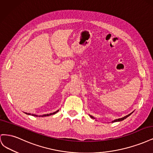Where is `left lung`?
<instances>
[{
	"label": "left lung",
	"mask_w": 153,
	"mask_h": 153,
	"mask_svg": "<svg viewBox=\"0 0 153 153\" xmlns=\"http://www.w3.org/2000/svg\"><path fill=\"white\" fill-rule=\"evenodd\" d=\"M133 112H132L131 113H130V114H129L128 115H126V116H124V117H122V118H119V119H115V120H114V121H112V123H114V122H120V121H123V120H124L125 119H126L128 117H129V115H130L132 113H133ZM89 116L92 118V119H95L96 118L95 117H94L93 116H92V115H89Z\"/></svg>",
	"instance_id": "1"
}]
</instances>
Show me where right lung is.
<instances>
[{
    "label": "right lung",
    "instance_id": "add662e5",
    "mask_svg": "<svg viewBox=\"0 0 153 153\" xmlns=\"http://www.w3.org/2000/svg\"><path fill=\"white\" fill-rule=\"evenodd\" d=\"M59 111V110L55 111V112H53V113H50V114H44V115H36V114H31L30 113H26V112H24L25 113V114H27V115H32V116H35V117H46V116H50V115H53L55 114H56L57 112H58Z\"/></svg>",
    "mask_w": 153,
    "mask_h": 153
}]
</instances>
